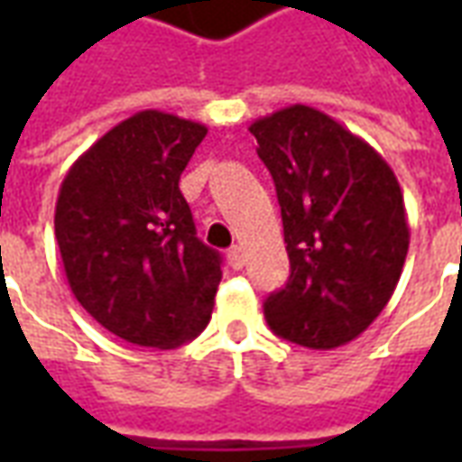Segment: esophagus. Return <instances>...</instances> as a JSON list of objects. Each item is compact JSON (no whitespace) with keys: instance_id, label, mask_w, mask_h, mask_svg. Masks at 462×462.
<instances>
[{"instance_id":"1","label":"esophagus","mask_w":462,"mask_h":462,"mask_svg":"<svg viewBox=\"0 0 462 462\" xmlns=\"http://www.w3.org/2000/svg\"><path fill=\"white\" fill-rule=\"evenodd\" d=\"M227 262H230L232 270H242L245 267V250H242L240 245H232L230 250H227Z\"/></svg>"}]
</instances>
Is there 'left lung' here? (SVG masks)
<instances>
[{"mask_svg": "<svg viewBox=\"0 0 462 462\" xmlns=\"http://www.w3.org/2000/svg\"><path fill=\"white\" fill-rule=\"evenodd\" d=\"M282 208L290 280L264 301L282 339L337 348L356 339L396 290L408 254L396 175L366 141L311 106L250 125Z\"/></svg>", "mask_w": 462, "mask_h": 462, "instance_id": "8db88e82", "label": "left lung"}]
</instances>
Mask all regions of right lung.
I'll return each mask as SVG.
<instances>
[{
  "label": "right lung",
  "mask_w": 462,
  "mask_h": 462,
  "mask_svg": "<svg viewBox=\"0 0 462 462\" xmlns=\"http://www.w3.org/2000/svg\"><path fill=\"white\" fill-rule=\"evenodd\" d=\"M208 128L141 111L69 168L54 230L66 280L91 317L138 346L175 348L210 321L220 252L198 240L180 175Z\"/></svg>",
  "instance_id": "add662e5"
}]
</instances>
